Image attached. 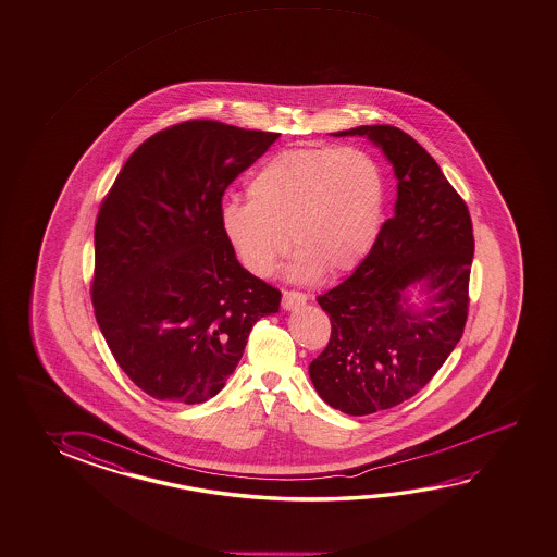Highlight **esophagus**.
<instances>
[{
	"mask_svg": "<svg viewBox=\"0 0 557 557\" xmlns=\"http://www.w3.org/2000/svg\"><path fill=\"white\" fill-rule=\"evenodd\" d=\"M306 300H308V296L302 295V293H293V290H284L283 308L284 310H286V312H293V310H296V308L305 306Z\"/></svg>",
	"mask_w": 557,
	"mask_h": 557,
	"instance_id": "obj_1",
	"label": "esophagus"
}]
</instances>
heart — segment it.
Wrapping results in <instances>:
<instances>
[{
    "mask_svg": "<svg viewBox=\"0 0 557 557\" xmlns=\"http://www.w3.org/2000/svg\"><path fill=\"white\" fill-rule=\"evenodd\" d=\"M247 197L249 203L219 209V227L240 267L271 276L293 243L288 278L310 283L322 271L356 269L370 252L382 227L385 180L360 148H296L264 160Z\"/></svg>",
    "mask_w": 557,
    "mask_h": 557,
    "instance_id": "obj_1",
    "label": "heart"
}]
</instances>
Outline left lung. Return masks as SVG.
<instances>
[{
	"mask_svg": "<svg viewBox=\"0 0 557 557\" xmlns=\"http://www.w3.org/2000/svg\"><path fill=\"white\" fill-rule=\"evenodd\" d=\"M397 180L393 218L356 273L318 296L332 336L308 373L342 413L370 414L423 389L462 336L474 237L469 209L435 160L409 134L358 126Z\"/></svg>",
	"mask_w": 557,
	"mask_h": 557,
	"instance_id": "1",
	"label": "left lung"
}]
</instances>
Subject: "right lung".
I'll return each instance as SVG.
<instances>
[{
  "label": "right lung",
  "instance_id": "obj_1",
  "mask_svg": "<svg viewBox=\"0 0 557 557\" xmlns=\"http://www.w3.org/2000/svg\"><path fill=\"white\" fill-rule=\"evenodd\" d=\"M281 134L189 121L122 165L95 227L92 305L122 371L153 399L203 404L237 368L281 293L245 271L221 197Z\"/></svg>",
  "mask_w": 557,
  "mask_h": 557
}]
</instances>
